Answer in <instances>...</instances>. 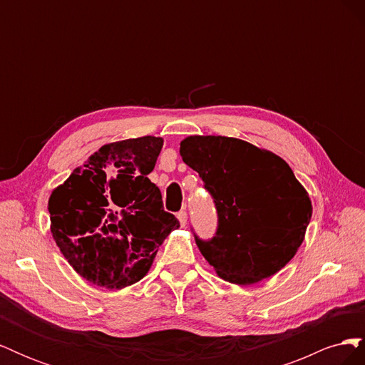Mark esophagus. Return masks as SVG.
<instances>
[{
	"label": "esophagus",
	"instance_id": "34e87169",
	"mask_svg": "<svg viewBox=\"0 0 365 365\" xmlns=\"http://www.w3.org/2000/svg\"><path fill=\"white\" fill-rule=\"evenodd\" d=\"M176 217H178L181 227H185V225H187V213H185V212H180L178 215H176Z\"/></svg>",
	"mask_w": 365,
	"mask_h": 365
}]
</instances>
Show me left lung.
Instances as JSON below:
<instances>
[{"label": "left lung", "instance_id": "left-lung-1", "mask_svg": "<svg viewBox=\"0 0 365 365\" xmlns=\"http://www.w3.org/2000/svg\"><path fill=\"white\" fill-rule=\"evenodd\" d=\"M180 153L216 204V236L195 239L219 277L247 286L279 272L303 244L312 216L311 197L289 164L222 135L187 137Z\"/></svg>", "mask_w": 365, "mask_h": 365}]
</instances>
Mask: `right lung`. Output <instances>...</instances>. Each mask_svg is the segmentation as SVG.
Returning <instances> with one entry per match:
<instances>
[{
	"instance_id": "obj_1",
	"label": "right lung",
	"mask_w": 365,
	"mask_h": 365,
	"mask_svg": "<svg viewBox=\"0 0 365 365\" xmlns=\"http://www.w3.org/2000/svg\"><path fill=\"white\" fill-rule=\"evenodd\" d=\"M163 143L152 135L109 143L51 192L53 239L86 282L106 289L140 282L180 227L148 178Z\"/></svg>"
}]
</instances>
